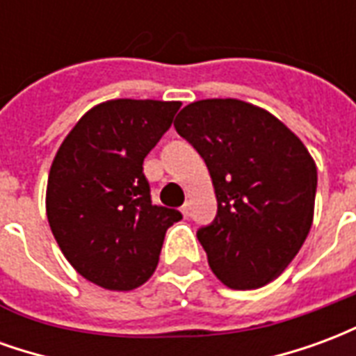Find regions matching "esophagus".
Wrapping results in <instances>:
<instances>
[{
    "mask_svg": "<svg viewBox=\"0 0 356 356\" xmlns=\"http://www.w3.org/2000/svg\"><path fill=\"white\" fill-rule=\"evenodd\" d=\"M181 213H183L185 217L191 216V204H188V202H185V204L181 206Z\"/></svg>",
    "mask_w": 356,
    "mask_h": 356,
    "instance_id": "34e87169",
    "label": "esophagus"
}]
</instances>
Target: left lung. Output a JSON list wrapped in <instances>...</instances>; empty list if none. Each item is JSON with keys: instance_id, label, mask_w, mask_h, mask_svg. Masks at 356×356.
I'll return each mask as SVG.
<instances>
[{"instance_id": "1", "label": "left lung", "mask_w": 356, "mask_h": 356, "mask_svg": "<svg viewBox=\"0 0 356 356\" xmlns=\"http://www.w3.org/2000/svg\"><path fill=\"white\" fill-rule=\"evenodd\" d=\"M177 133L208 165L213 223L196 232L216 276L232 290L261 288L288 267L313 225L316 165L267 110L238 99L186 104Z\"/></svg>"}]
</instances>
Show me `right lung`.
<instances>
[{"instance_id":"right-lung-1","label":"right lung","mask_w":356,"mask_h":356,"mask_svg":"<svg viewBox=\"0 0 356 356\" xmlns=\"http://www.w3.org/2000/svg\"><path fill=\"white\" fill-rule=\"evenodd\" d=\"M179 101L116 99L86 112L51 163L47 219L65 257L89 282L116 291L145 284L163 236L183 219L154 206L143 173Z\"/></svg>"}]
</instances>
